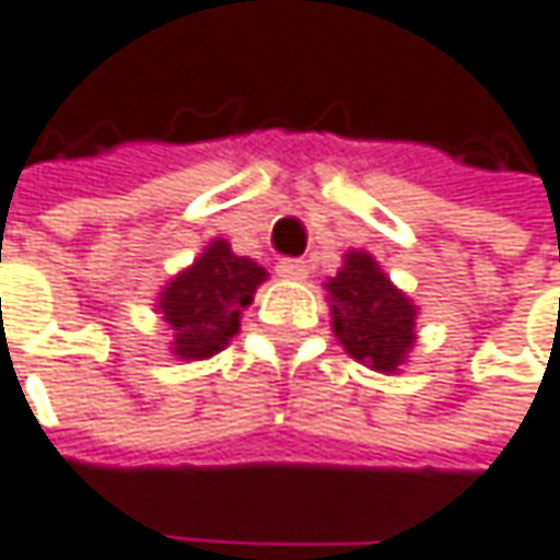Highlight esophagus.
I'll use <instances>...</instances> for the list:
<instances>
[{"label":"esophagus","mask_w":560,"mask_h":560,"mask_svg":"<svg viewBox=\"0 0 560 560\" xmlns=\"http://www.w3.org/2000/svg\"><path fill=\"white\" fill-rule=\"evenodd\" d=\"M276 269H279L281 279H307V262H304V259H281Z\"/></svg>","instance_id":"obj_1"}]
</instances>
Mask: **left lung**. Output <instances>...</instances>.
I'll list each match as a JSON object with an SVG mask.
<instances>
[{
  "label": "left lung",
  "instance_id": "obj_1",
  "mask_svg": "<svg viewBox=\"0 0 560 560\" xmlns=\"http://www.w3.org/2000/svg\"><path fill=\"white\" fill-rule=\"evenodd\" d=\"M326 288L332 301V326L348 354L383 374L396 371L415 342L409 298L380 272L368 253H348L342 272Z\"/></svg>",
  "mask_w": 560,
  "mask_h": 560
}]
</instances>
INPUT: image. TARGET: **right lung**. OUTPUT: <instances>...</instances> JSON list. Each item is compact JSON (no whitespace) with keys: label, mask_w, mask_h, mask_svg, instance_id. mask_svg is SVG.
<instances>
[{"label":"right lung","mask_w":560,"mask_h":560,"mask_svg":"<svg viewBox=\"0 0 560 560\" xmlns=\"http://www.w3.org/2000/svg\"><path fill=\"white\" fill-rule=\"evenodd\" d=\"M266 269L234 256L224 241H214L186 272L161 294V313L174 326V354L212 358L241 329V311L253 301Z\"/></svg>","instance_id":"obj_1"}]
</instances>
